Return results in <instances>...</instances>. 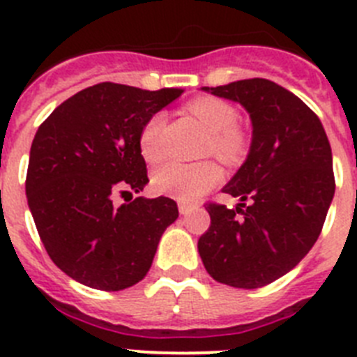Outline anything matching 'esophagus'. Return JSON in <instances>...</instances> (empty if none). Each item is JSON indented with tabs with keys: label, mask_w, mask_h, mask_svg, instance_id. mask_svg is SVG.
Wrapping results in <instances>:
<instances>
[{
	"label": "esophagus",
	"mask_w": 357,
	"mask_h": 357,
	"mask_svg": "<svg viewBox=\"0 0 357 357\" xmlns=\"http://www.w3.org/2000/svg\"><path fill=\"white\" fill-rule=\"evenodd\" d=\"M195 209V206H191V204H185V202H181V204H178V213L181 214H189L191 213V211Z\"/></svg>",
	"instance_id": "34e87169"
}]
</instances>
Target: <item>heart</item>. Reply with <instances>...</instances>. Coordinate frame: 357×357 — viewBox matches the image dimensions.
Masks as SVG:
<instances>
[{
	"mask_svg": "<svg viewBox=\"0 0 357 357\" xmlns=\"http://www.w3.org/2000/svg\"><path fill=\"white\" fill-rule=\"evenodd\" d=\"M185 112L193 116L209 132L206 155H214L225 164H238L248 151V134L239 125V112L234 105L218 96H197L185 103ZM162 114H153L141 127L137 144L146 162H157L162 157L160 130ZM222 169L213 160L198 164L166 162L151 175V188L181 202H197L202 195L222 182Z\"/></svg>",
	"mask_w": 357,
	"mask_h": 357,
	"instance_id": "obj_1",
	"label": "heart"
}]
</instances>
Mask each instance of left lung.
I'll return each instance as SVG.
<instances>
[{"label":"left lung","instance_id":"8db88e82","mask_svg":"<svg viewBox=\"0 0 357 357\" xmlns=\"http://www.w3.org/2000/svg\"><path fill=\"white\" fill-rule=\"evenodd\" d=\"M204 89L241 103L254 137L248 159L223 188L241 204H206L211 225L198 252L218 282L261 288L301 263L320 236L336 188L329 139L313 110L275 82Z\"/></svg>","mask_w":357,"mask_h":357}]
</instances>
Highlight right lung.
<instances>
[{
  "label": "right lung",
  "instance_id": "right-lung-1",
  "mask_svg": "<svg viewBox=\"0 0 357 357\" xmlns=\"http://www.w3.org/2000/svg\"><path fill=\"white\" fill-rule=\"evenodd\" d=\"M182 93L102 82L40 123L28 162V206L44 248L71 279L119 291L150 270L160 236L178 218L176 204L139 197L114 206V197L143 191L141 127Z\"/></svg>",
  "mask_w": 357,
  "mask_h": 357
}]
</instances>
